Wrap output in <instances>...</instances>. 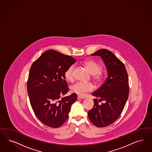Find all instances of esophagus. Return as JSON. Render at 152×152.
I'll list each match as a JSON object with an SVG mask.
<instances>
[{
	"label": "esophagus",
	"instance_id": "esophagus-1",
	"mask_svg": "<svg viewBox=\"0 0 152 152\" xmlns=\"http://www.w3.org/2000/svg\"><path fill=\"white\" fill-rule=\"evenodd\" d=\"M77 98L78 99H84V97H83V96H78V97H77Z\"/></svg>",
	"mask_w": 152,
	"mask_h": 152
}]
</instances>
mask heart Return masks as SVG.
<instances>
[{"instance_id":"obj_1","label":"heart","mask_w":152,"mask_h":152,"mask_svg":"<svg viewBox=\"0 0 152 152\" xmlns=\"http://www.w3.org/2000/svg\"><path fill=\"white\" fill-rule=\"evenodd\" d=\"M84 65L88 70V72L93 75V78L97 82H100L103 78V74L100 72L101 66L97 62L94 60H87L84 61ZM74 66L70 65L67 69L65 73V78L69 81H72L73 80V71ZM94 89L93 84L91 83H86L83 82H79L73 84L71 87V91L72 92L75 93L79 96L83 95L85 93L91 92Z\"/></svg>"}]
</instances>
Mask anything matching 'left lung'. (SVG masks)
<instances>
[{
	"label": "left lung",
	"mask_w": 152,
	"mask_h": 152,
	"mask_svg": "<svg viewBox=\"0 0 152 152\" xmlns=\"http://www.w3.org/2000/svg\"><path fill=\"white\" fill-rule=\"evenodd\" d=\"M92 56H99L107 70L104 83L92 94L99 98L94 99L93 107L88 111L90 121L97 127H106L114 123L123 111L129 93L127 71L123 62L110 51L101 49ZM104 100L99 105L98 101Z\"/></svg>",
	"instance_id": "obj_1"
}]
</instances>
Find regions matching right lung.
<instances>
[{"label":"right lung","mask_w":152,"mask_h":152,"mask_svg":"<svg viewBox=\"0 0 152 152\" xmlns=\"http://www.w3.org/2000/svg\"><path fill=\"white\" fill-rule=\"evenodd\" d=\"M76 60L57 51H46L35 60L29 70L27 92L34 114L49 127L61 126L68 119L77 95L68 92L64 73Z\"/></svg>","instance_id":"add662e5"}]
</instances>
